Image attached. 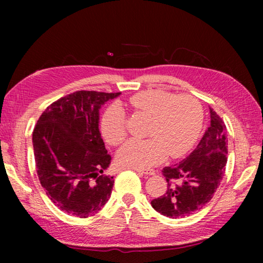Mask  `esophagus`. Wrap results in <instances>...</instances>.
Wrapping results in <instances>:
<instances>
[{"label": "esophagus", "instance_id": "1", "mask_svg": "<svg viewBox=\"0 0 263 263\" xmlns=\"http://www.w3.org/2000/svg\"><path fill=\"white\" fill-rule=\"evenodd\" d=\"M133 171H136L138 174H141V175H154L155 172L153 169H141V168H131Z\"/></svg>", "mask_w": 263, "mask_h": 263}]
</instances>
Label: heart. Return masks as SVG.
Returning a JSON list of instances; mask_svg holds the SVG:
<instances>
[{
  "label": "heart",
  "mask_w": 263,
  "mask_h": 263,
  "mask_svg": "<svg viewBox=\"0 0 263 263\" xmlns=\"http://www.w3.org/2000/svg\"><path fill=\"white\" fill-rule=\"evenodd\" d=\"M128 105L151 117L146 140L131 139L118 151L121 164L132 168H149L188 152L197 140L203 124L199 102L188 95L177 96L164 90L138 92ZM100 130L110 145H119L127 135L125 115L118 104L110 105L102 115Z\"/></svg>",
  "instance_id": "b5f03b06"
}]
</instances>
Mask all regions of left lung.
Masks as SVG:
<instances>
[{"mask_svg": "<svg viewBox=\"0 0 263 263\" xmlns=\"http://www.w3.org/2000/svg\"><path fill=\"white\" fill-rule=\"evenodd\" d=\"M210 126L193 152L180 163L164 167L166 194L153 199L155 211L169 218H183L211 201L228 162L226 126L210 108Z\"/></svg>", "mask_w": 263, "mask_h": 263, "instance_id": "1", "label": "left lung"}]
</instances>
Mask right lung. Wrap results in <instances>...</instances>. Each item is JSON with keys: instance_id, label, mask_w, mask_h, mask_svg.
I'll use <instances>...</instances> for the list:
<instances>
[{"instance_id": "1", "label": "right lung", "mask_w": 263, "mask_h": 263, "mask_svg": "<svg viewBox=\"0 0 263 263\" xmlns=\"http://www.w3.org/2000/svg\"><path fill=\"white\" fill-rule=\"evenodd\" d=\"M121 92L79 90L47 106L34 126L35 167L48 198L68 215L87 218L109 201L111 157L99 130L100 109Z\"/></svg>"}]
</instances>
